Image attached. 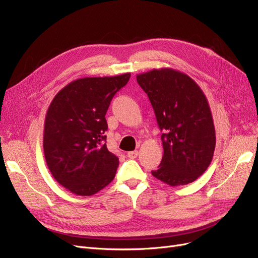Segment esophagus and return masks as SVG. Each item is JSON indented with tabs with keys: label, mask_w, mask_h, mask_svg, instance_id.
Segmentation results:
<instances>
[{
	"label": "esophagus",
	"mask_w": 258,
	"mask_h": 258,
	"mask_svg": "<svg viewBox=\"0 0 258 258\" xmlns=\"http://www.w3.org/2000/svg\"><path fill=\"white\" fill-rule=\"evenodd\" d=\"M138 155H139V152H138V151L128 152V154H127V156H128V157H129L130 159H135V158H137V157H138Z\"/></svg>",
	"instance_id": "1"
}]
</instances>
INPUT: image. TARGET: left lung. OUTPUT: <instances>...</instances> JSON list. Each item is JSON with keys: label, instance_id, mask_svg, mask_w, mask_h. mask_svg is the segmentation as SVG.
Returning a JSON list of instances; mask_svg holds the SVG:
<instances>
[{"label": "left lung", "instance_id": "8db88e82", "mask_svg": "<svg viewBox=\"0 0 258 258\" xmlns=\"http://www.w3.org/2000/svg\"><path fill=\"white\" fill-rule=\"evenodd\" d=\"M154 108L163 156L152 174L170 186L194 182L210 166L215 129L208 100L188 75L160 69L137 75Z\"/></svg>", "mask_w": 258, "mask_h": 258}]
</instances>
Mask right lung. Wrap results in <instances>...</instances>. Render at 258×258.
<instances>
[{
  "label": "right lung",
  "mask_w": 258,
  "mask_h": 258,
  "mask_svg": "<svg viewBox=\"0 0 258 258\" xmlns=\"http://www.w3.org/2000/svg\"><path fill=\"white\" fill-rule=\"evenodd\" d=\"M130 73L84 77L62 88L48 107L44 155L56 181L77 196H91L110 184L119 160L106 147L105 114Z\"/></svg>",
  "instance_id": "right-lung-1"
}]
</instances>
